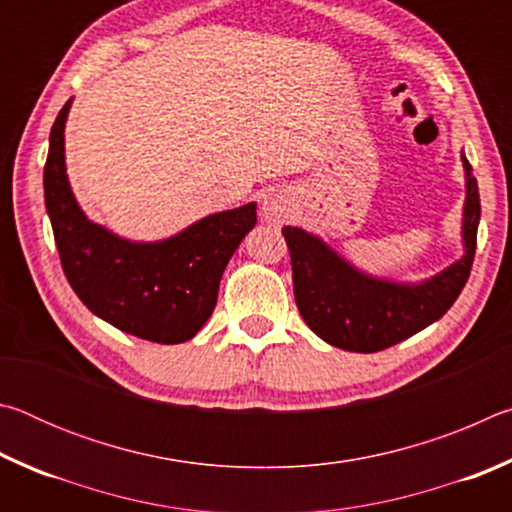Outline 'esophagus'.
Instances as JSON below:
<instances>
[{
  "mask_svg": "<svg viewBox=\"0 0 512 512\" xmlns=\"http://www.w3.org/2000/svg\"><path fill=\"white\" fill-rule=\"evenodd\" d=\"M262 216L271 223H282L291 216V201L282 194H268L262 203Z\"/></svg>",
  "mask_w": 512,
  "mask_h": 512,
  "instance_id": "1",
  "label": "esophagus"
}]
</instances>
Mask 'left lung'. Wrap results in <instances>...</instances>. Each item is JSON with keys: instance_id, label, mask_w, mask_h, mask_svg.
<instances>
[{"instance_id": "8db88e82", "label": "left lung", "mask_w": 512, "mask_h": 512, "mask_svg": "<svg viewBox=\"0 0 512 512\" xmlns=\"http://www.w3.org/2000/svg\"><path fill=\"white\" fill-rule=\"evenodd\" d=\"M465 167L463 257L420 284L377 280L345 262L300 228H282L291 253L293 296L300 316L329 345L350 352H379L418 334L447 314L472 271L481 201L472 167Z\"/></svg>"}]
</instances>
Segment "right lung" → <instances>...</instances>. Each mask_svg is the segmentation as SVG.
Returning <instances> with one entry per match:
<instances>
[{
    "label": "right lung",
    "instance_id": "obj_1",
    "mask_svg": "<svg viewBox=\"0 0 512 512\" xmlns=\"http://www.w3.org/2000/svg\"><path fill=\"white\" fill-rule=\"evenodd\" d=\"M69 99L51 126L45 205L69 287L94 316L153 343H185L212 316L221 275L257 223V205L210 214L155 244H135L92 223L65 173Z\"/></svg>",
    "mask_w": 512,
    "mask_h": 512
}]
</instances>
